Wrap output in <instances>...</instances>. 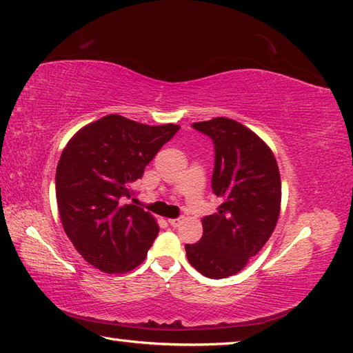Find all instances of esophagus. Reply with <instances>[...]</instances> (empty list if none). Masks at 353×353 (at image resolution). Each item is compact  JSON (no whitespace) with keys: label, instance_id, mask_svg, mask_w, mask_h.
I'll use <instances>...</instances> for the list:
<instances>
[{"label":"esophagus","instance_id":"obj_1","mask_svg":"<svg viewBox=\"0 0 353 353\" xmlns=\"http://www.w3.org/2000/svg\"><path fill=\"white\" fill-rule=\"evenodd\" d=\"M180 223H182V218H174V219H168V224L171 227H179Z\"/></svg>","mask_w":353,"mask_h":353}]
</instances>
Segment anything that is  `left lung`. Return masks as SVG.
<instances>
[{
    "label": "left lung",
    "mask_w": 353,
    "mask_h": 353,
    "mask_svg": "<svg viewBox=\"0 0 353 353\" xmlns=\"http://www.w3.org/2000/svg\"><path fill=\"white\" fill-rule=\"evenodd\" d=\"M192 126L214 139L212 190L223 204L201 219L203 237L185 250L200 274L219 280L247 266L274 233L281 210V177L269 145L242 123L215 117Z\"/></svg>",
    "instance_id": "8db88e82"
}]
</instances>
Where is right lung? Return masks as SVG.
I'll use <instances>...</instances> for the list:
<instances>
[{
    "mask_svg": "<svg viewBox=\"0 0 353 353\" xmlns=\"http://www.w3.org/2000/svg\"><path fill=\"white\" fill-rule=\"evenodd\" d=\"M179 128L110 114L81 128L65 144L55 174L57 204L65 234L87 263L105 274H125L143 263L159 225L125 200Z\"/></svg>",
    "mask_w": 353,
    "mask_h": 353,
    "instance_id": "1",
    "label": "right lung"
}]
</instances>
